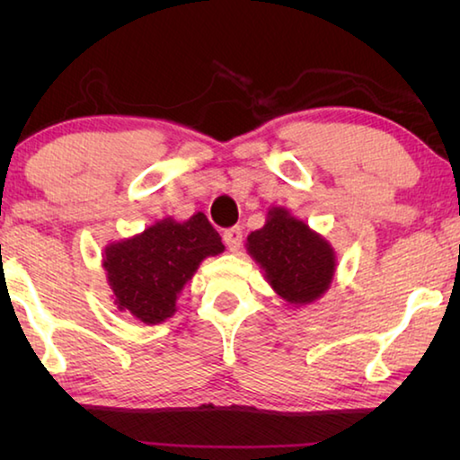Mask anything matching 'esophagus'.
<instances>
[{
    "label": "esophagus",
    "mask_w": 460,
    "mask_h": 460,
    "mask_svg": "<svg viewBox=\"0 0 460 460\" xmlns=\"http://www.w3.org/2000/svg\"><path fill=\"white\" fill-rule=\"evenodd\" d=\"M241 241H243V231L239 227H229L223 231V243L227 245L231 252H237L241 247Z\"/></svg>",
    "instance_id": "1"
}]
</instances>
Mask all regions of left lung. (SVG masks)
I'll use <instances>...</instances> for the list:
<instances>
[{
	"label": "left lung",
	"instance_id": "1",
	"mask_svg": "<svg viewBox=\"0 0 460 460\" xmlns=\"http://www.w3.org/2000/svg\"><path fill=\"white\" fill-rule=\"evenodd\" d=\"M247 252L276 294L296 306L321 298L337 268L332 247L282 207L271 208L266 225L249 233Z\"/></svg>",
	"mask_w": 460,
	"mask_h": 460
}]
</instances>
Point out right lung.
<instances>
[{
    "label": "right lung",
    "instance_id": "1",
    "mask_svg": "<svg viewBox=\"0 0 460 460\" xmlns=\"http://www.w3.org/2000/svg\"><path fill=\"white\" fill-rule=\"evenodd\" d=\"M223 249L219 233L202 213L184 223L158 221L142 235L109 245L103 268L115 305L146 324L166 321L200 261Z\"/></svg>",
    "mask_w": 460,
    "mask_h": 460
}]
</instances>
